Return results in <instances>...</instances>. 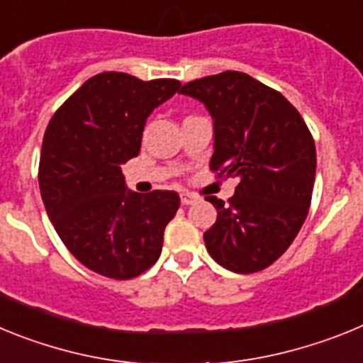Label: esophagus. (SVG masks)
Returning <instances> with one entry per match:
<instances>
[{
	"mask_svg": "<svg viewBox=\"0 0 363 363\" xmlns=\"http://www.w3.org/2000/svg\"><path fill=\"white\" fill-rule=\"evenodd\" d=\"M179 200H182V205H192L194 201L198 200L194 194H191V192H182V196H179Z\"/></svg>",
	"mask_w": 363,
	"mask_h": 363,
	"instance_id": "34e87169",
	"label": "esophagus"
}]
</instances>
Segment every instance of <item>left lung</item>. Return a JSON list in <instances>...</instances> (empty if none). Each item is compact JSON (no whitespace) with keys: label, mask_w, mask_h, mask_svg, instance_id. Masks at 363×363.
Listing matches in <instances>:
<instances>
[{"label":"left lung","mask_w":363,"mask_h":363,"mask_svg":"<svg viewBox=\"0 0 363 363\" xmlns=\"http://www.w3.org/2000/svg\"><path fill=\"white\" fill-rule=\"evenodd\" d=\"M182 94L200 99L214 120L211 171L238 178L229 205L216 196L205 247L221 267L251 274L274 264L300 233L316 172V149L300 112L249 74L194 79Z\"/></svg>","instance_id":"left-lung-1"}]
</instances>
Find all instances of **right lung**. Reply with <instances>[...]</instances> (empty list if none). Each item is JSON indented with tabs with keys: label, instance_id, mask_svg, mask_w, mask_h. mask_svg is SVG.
Segmentation results:
<instances>
[{
	"label": "right lung",
	"instance_id": "obj_1",
	"mask_svg": "<svg viewBox=\"0 0 363 363\" xmlns=\"http://www.w3.org/2000/svg\"><path fill=\"white\" fill-rule=\"evenodd\" d=\"M178 79L142 82L125 72L86 79L54 112L40 156V191L57 236L85 267L130 280L162 255L174 191H127L121 163L138 156L145 121L174 96Z\"/></svg>",
	"mask_w": 363,
	"mask_h": 363
}]
</instances>
